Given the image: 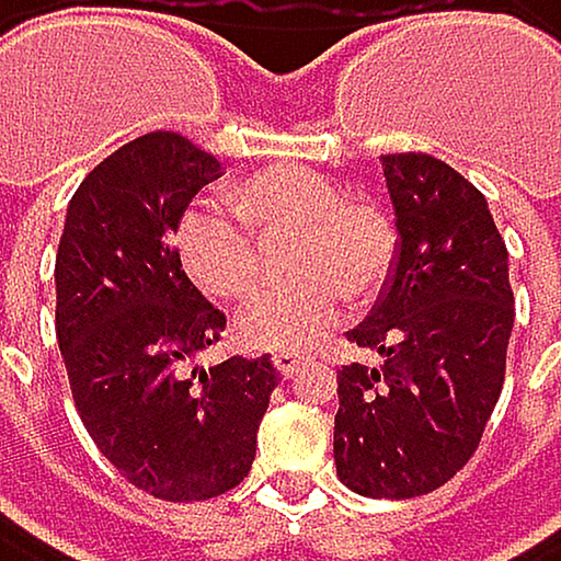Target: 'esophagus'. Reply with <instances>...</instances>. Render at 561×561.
<instances>
[{
	"instance_id": "1",
	"label": "esophagus",
	"mask_w": 561,
	"mask_h": 561,
	"mask_svg": "<svg viewBox=\"0 0 561 561\" xmlns=\"http://www.w3.org/2000/svg\"><path fill=\"white\" fill-rule=\"evenodd\" d=\"M271 360H274V371H277L280 378H294V371L304 364V357H300V354H294V351H277Z\"/></svg>"
}]
</instances>
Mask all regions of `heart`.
<instances>
[{
	"mask_svg": "<svg viewBox=\"0 0 561 561\" xmlns=\"http://www.w3.org/2000/svg\"><path fill=\"white\" fill-rule=\"evenodd\" d=\"M233 210L197 201L176 227L180 264L217 300H247L261 287L264 247L253 233L294 237L290 271L304 280L267 290L247 307L237 334L257 351H304L324 341L351 297H371L391 274L394 227L371 201H344L311 167H267L230 190Z\"/></svg>",
	"mask_w": 561,
	"mask_h": 561,
	"instance_id": "1",
	"label": "heart"
}]
</instances>
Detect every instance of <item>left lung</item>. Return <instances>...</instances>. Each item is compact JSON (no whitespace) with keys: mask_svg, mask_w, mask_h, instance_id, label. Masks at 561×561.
<instances>
[{"mask_svg":"<svg viewBox=\"0 0 561 561\" xmlns=\"http://www.w3.org/2000/svg\"><path fill=\"white\" fill-rule=\"evenodd\" d=\"M398 247L368 321L347 331L385 360L341 364L337 479L368 499L442 489L479 448L515 324L508 250L479 186L428 153L381 157Z\"/></svg>","mask_w":561,"mask_h":561,"instance_id":"obj_1","label":"left lung"}]
</instances>
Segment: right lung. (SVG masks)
Listing matches in <instances>:
<instances>
[{"mask_svg":"<svg viewBox=\"0 0 561 561\" xmlns=\"http://www.w3.org/2000/svg\"><path fill=\"white\" fill-rule=\"evenodd\" d=\"M220 173L180 133L136 136L79 183L56 254L72 404L100 455L163 502H207L247 479L280 381L267 354L193 368L227 318L186 277L173 233Z\"/></svg>","mask_w":561,"mask_h":561,"instance_id":"obj_1","label":"right lung"}]
</instances>
